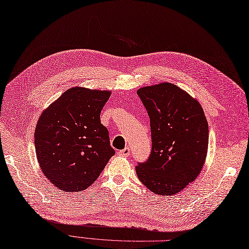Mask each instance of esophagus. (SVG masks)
Wrapping results in <instances>:
<instances>
[{
	"label": "esophagus",
	"instance_id": "1",
	"mask_svg": "<svg viewBox=\"0 0 249 249\" xmlns=\"http://www.w3.org/2000/svg\"><path fill=\"white\" fill-rule=\"evenodd\" d=\"M118 154L120 156H125V157H126V156H129L130 155V149L127 146V148H125V149L121 150V151H119Z\"/></svg>",
	"mask_w": 249,
	"mask_h": 249
}]
</instances>
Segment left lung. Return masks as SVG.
I'll return each mask as SVG.
<instances>
[{
	"label": "left lung",
	"instance_id": "8db88e82",
	"mask_svg": "<svg viewBox=\"0 0 249 249\" xmlns=\"http://www.w3.org/2000/svg\"><path fill=\"white\" fill-rule=\"evenodd\" d=\"M137 95L150 117L152 151L135 167L137 178L157 195L178 194L199 176L208 149V123L198 101L164 82Z\"/></svg>",
	"mask_w": 249,
	"mask_h": 249
}]
</instances>
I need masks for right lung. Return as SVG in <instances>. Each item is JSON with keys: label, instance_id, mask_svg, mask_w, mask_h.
Listing matches in <instances>:
<instances>
[{"label": "right lung", "instance_id": "obj_1", "mask_svg": "<svg viewBox=\"0 0 249 249\" xmlns=\"http://www.w3.org/2000/svg\"><path fill=\"white\" fill-rule=\"evenodd\" d=\"M110 91L72 87L41 114L35 131L36 159L55 187L87 189L115 155L100 112Z\"/></svg>", "mask_w": 249, "mask_h": 249}]
</instances>
